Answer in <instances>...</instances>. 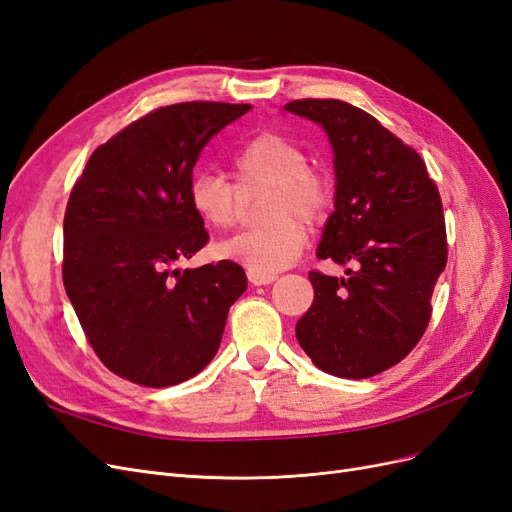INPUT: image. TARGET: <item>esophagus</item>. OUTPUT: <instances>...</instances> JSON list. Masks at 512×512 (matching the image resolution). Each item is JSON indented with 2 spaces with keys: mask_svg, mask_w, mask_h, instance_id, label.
Listing matches in <instances>:
<instances>
[{
  "mask_svg": "<svg viewBox=\"0 0 512 512\" xmlns=\"http://www.w3.org/2000/svg\"><path fill=\"white\" fill-rule=\"evenodd\" d=\"M247 280H250L254 286H267L271 282L277 280L275 273H254V271H247Z\"/></svg>",
  "mask_w": 512,
  "mask_h": 512,
  "instance_id": "1",
  "label": "esophagus"
}]
</instances>
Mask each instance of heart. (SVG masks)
I'll return each instance as SVG.
<instances>
[{"instance_id":"obj_1","label":"heart","mask_w":512,"mask_h":512,"mask_svg":"<svg viewBox=\"0 0 512 512\" xmlns=\"http://www.w3.org/2000/svg\"><path fill=\"white\" fill-rule=\"evenodd\" d=\"M235 185L196 170L188 183V203L196 218L224 232L241 218V194L269 190L260 209L267 224L239 232L218 245V254L254 273H277L299 258L307 228L320 224L333 207V185L322 170L309 166L307 149L277 132H260L243 143L230 162Z\"/></svg>"}]
</instances>
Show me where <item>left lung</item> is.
<instances>
[{
	"instance_id": "obj_1",
	"label": "left lung",
	"mask_w": 512,
	"mask_h": 512,
	"mask_svg": "<svg viewBox=\"0 0 512 512\" xmlns=\"http://www.w3.org/2000/svg\"><path fill=\"white\" fill-rule=\"evenodd\" d=\"M286 111L327 130L335 151V211L320 260L354 262L348 277L309 271L314 303L297 322L301 348L327 374L363 380L421 342L446 267L438 185L418 153L342 100H292Z\"/></svg>"
}]
</instances>
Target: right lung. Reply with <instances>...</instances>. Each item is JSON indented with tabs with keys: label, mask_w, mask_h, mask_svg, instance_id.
<instances>
[{
	"label": "right lung",
	"mask_w": 512,
	"mask_h": 512,
	"mask_svg": "<svg viewBox=\"0 0 512 512\" xmlns=\"http://www.w3.org/2000/svg\"><path fill=\"white\" fill-rule=\"evenodd\" d=\"M250 104L179 102L91 153L64 215V286L106 369L162 389L203 371L247 288L232 260L175 269L209 241L188 183L213 134Z\"/></svg>",
	"instance_id": "add662e5"
}]
</instances>
